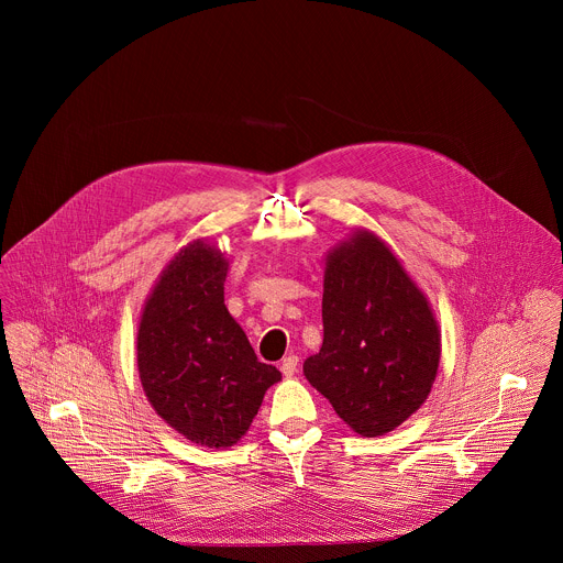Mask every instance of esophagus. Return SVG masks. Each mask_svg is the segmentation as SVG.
Instances as JSON below:
<instances>
[{
	"instance_id": "esophagus-1",
	"label": "esophagus",
	"mask_w": 563,
	"mask_h": 563,
	"mask_svg": "<svg viewBox=\"0 0 563 563\" xmlns=\"http://www.w3.org/2000/svg\"><path fill=\"white\" fill-rule=\"evenodd\" d=\"M280 372H283V376H294L296 372H298V356H294V354H289V356H285L283 358V363H280Z\"/></svg>"
}]
</instances>
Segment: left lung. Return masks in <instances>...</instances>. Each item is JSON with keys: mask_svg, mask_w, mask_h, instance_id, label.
<instances>
[{"mask_svg": "<svg viewBox=\"0 0 563 563\" xmlns=\"http://www.w3.org/2000/svg\"><path fill=\"white\" fill-rule=\"evenodd\" d=\"M323 287V347L302 372L354 432L387 434L423 406L439 369L430 302L367 231L328 256Z\"/></svg>", "mask_w": 563, "mask_h": 563, "instance_id": "obj_1", "label": "left lung"}]
</instances>
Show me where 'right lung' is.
I'll return each instance as SVG.
<instances>
[{"label":"right lung","instance_id":"1","mask_svg":"<svg viewBox=\"0 0 563 563\" xmlns=\"http://www.w3.org/2000/svg\"><path fill=\"white\" fill-rule=\"evenodd\" d=\"M227 267L205 240L185 247L155 283L137 330V369L148 404L174 430L207 448L240 441L265 391L280 380L224 307Z\"/></svg>","mask_w":563,"mask_h":563}]
</instances>
